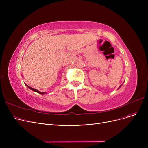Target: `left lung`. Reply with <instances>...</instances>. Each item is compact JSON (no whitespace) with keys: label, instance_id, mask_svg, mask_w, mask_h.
Wrapping results in <instances>:
<instances>
[{"label":"left lung","instance_id":"1","mask_svg":"<svg viewBox=\"0 0 148 148\" xmlns=\"http://www.w3.org/2000/svg\"><path fill=\"white\" fill-rule=\"evenodd\" d=\"M121 86H122V85H121V86H119V88H121ZM119 88H118V89H119Z\"/></svg>","mask_w":148,"mask_h":148}]
</instances>
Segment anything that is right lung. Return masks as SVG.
Instances as JSON below:
<instances>
[{"instance_id": "obj_1", "label": "right lung", "mask_w": 148, "mask_h": 148, "mask_svg": "<svg viewBox=\"0 0 148 148\" xmlns=\"http://www.w3.org/2000/svg\"><path fill=\"white\" fill-rule=\"evenodd\" d=\"M25 85L28 88H29L30 89H31L32 90H34V92H37V93H38V94H42V95H43V94H46V92H40V91H39V90H38L37 89H34V88H31V87H30V86H29L28 85H27L26 83H25Z\"/></svg>"}]
</instances>
